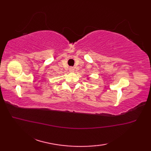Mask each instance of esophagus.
I'll return each mask as SVG.
<instances>
[{
    "instance_id": "esophagus-1",
    "label": "esophagus",
    "mask_w": 151,
    "mask_h": 151,
    "mask_svg": "<svg viewBox=\"0 0 151 151\" xmlns=\"http://www.w3.org/2000/svg\"><path fill=\"white\" fill-rule=\"evenodd\" d=\"M69 70H70V72H73L74 70H75V69H74V67H70Z\"/></svg>"
}]
</instances>
